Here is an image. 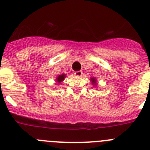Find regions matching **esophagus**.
<instances>
[{
  "mask_svg": "<svg viewBox=\"0 0 150 150\" xmlns=\"http://www.w3.org/2000/svg\"><path fill=\"white\" fill-rule=\"evenodd\" d=\"M74 75L76 76H81L83 75V72L80 71H76V72H74Z\"/></svg>",
  "mask_w": 150,
  "mask_h": 150,
  "instance_id": "obj_1",
  "label": "esophagus"
}]
</instances>
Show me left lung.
<instances>
[{
  "label": "left lung",
  "mask_w": 150,
  "mask_h": 150,
  "mask_svg": "<svg viewBox=\"0 0 150 150\" xmlns=\"http://www.w3.org/2000/svg\"><path fill=\"white\" fill-rule=\"evenodd\" d=\"M91 83H92V84L93 85H96V79H95V78H91Z\"/></svg>",
  "instance_id": "left-lung-1"
}]
</instances>
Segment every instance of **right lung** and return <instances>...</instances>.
Wrapping results in <instances>:
<instances>
[{"label":"right lung","mask_w":150,"mask_h":150,"mask_svg":"<svg viewBox=\"0 0 150 150\" xmlns=\"http://www.w3.org/2000/svg\"><path fill=\"white\" fill-rule=\"evenodd\" d=\"M65 74H61V75H59V76H57L56 78V82L58 83H62V81H63L64 79V78H65Z\"/></svg>","instance_id":"add662e5"}]
</instances>
